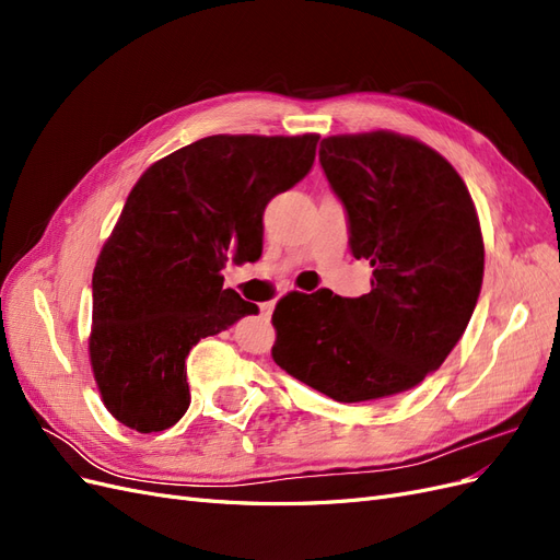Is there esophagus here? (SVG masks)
<instances>
[{"label":"esophagus","instance_id":"obj_1","mask_svg":"<svg viewBox=\"0 0 560 560\" xmlns=\"http://www.w3.org/2000/svg\"><path fill=\"white\" fill-rule=\"evenodd\" d=\"M273 311H276V303H273V301L261 303V317H264L266 322L270 319V315H273Z\"/></svg>","mask_w":560,"mask_h":560}]
</instances>
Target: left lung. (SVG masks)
I'll return each instance as SVG.
<instances>
[{"instance_id": "8db88e82", "label": "left lung", "mask_w": 560, "mask_h": 560, "mask_svg": "<svg viewBox=\"0 0 560 560\" xmlns=\"http://www.w3.org/2000/svg\"><path fill=\"white\" fill-rule=\"evenodd\" d=\"M319 163L343 202L352 257L371 264L374 280L358 299L284 296L273 360L336 401L406 393L444 364L477 308V210L444 156L397 132L325 138Z\"/></svg>"}]
</instances>
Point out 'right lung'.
<instances>
[{
	"label": "right lung",
	"mask_w": 560,
	"mask_h": 560,
	"mask_svg": "<svg viewBox=\"0 0 560 560\" xmlns=\"http://www.w3.org/2000/svg\"><path fill=\"white\" fill-rule=\"evenodd\" d=\"M319 135H212L132 186L93 270L91 364L107 411L142 434L191 404L186 354L259 308L222 268L257 261L270 198L311 173Z\"/></svg>",
	"instance_id": "obj_1"
}]
</instances>
